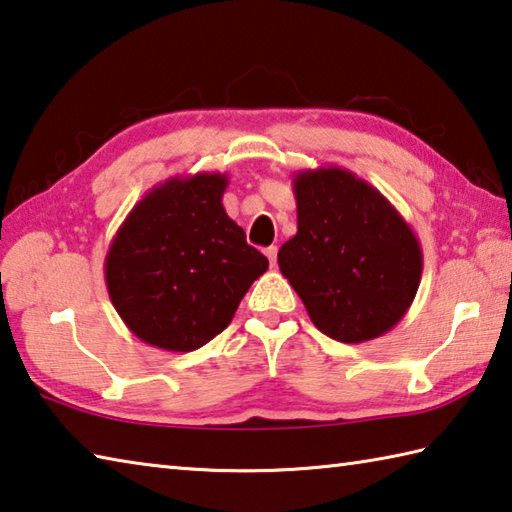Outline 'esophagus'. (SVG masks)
Here are the masks:
<instances>
[{"instance_id": "obj_1", "label": "esophagus", "mask_w": 512, "mask_h": 512, "mask_svg": "<svg viewBox=\"0 0 512 512\" xmlns=\"http://www.w3.org/2000/svg\"><path fill=\"white\" fill-rule=\"evenodd\" d=\"M266 257H268V262H270V266H275V262H277V246H268L266 250Z\"/></svg>"}]
</instances>
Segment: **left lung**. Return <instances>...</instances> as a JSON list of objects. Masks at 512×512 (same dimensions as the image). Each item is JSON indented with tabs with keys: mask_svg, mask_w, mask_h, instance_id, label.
Segmentation results:
<instances>
[{
	"mask_svg": "<svg viewBox=\"0 0 512 512\" xmlns=\"http://www.w3.org/2000/svg\"><path fill=\"white\" fill-rule=\"evenodd\" d=\"M297 235L277 264L324 335L362 344L402 319L422 282V246L397 208L339 166L293 179Z\"/></svg>",
	"mask_w": 512,
	"mask_h": 512,
	"instance_id": "8db88e82",
	"label": "left lung"
}]
</instances>
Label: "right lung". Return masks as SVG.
I'll use <instances>...</instances> for the list:
<instances>
[{
  "instance_id": "obj_1",
  "label": "right lung",
  "mask_w": 512,
  "mask_h": 512,
  "mask_svg": "<svg viewBox=\"0 0 512 512\" xmlns=\"http://www.w3.org/2000/svg\"><path fill=\"white\" fill-rule=\"evenodd\" d=\"M228 177H170L139 199L110 242L106 288L142 342L190 353L230 324L268 259L226 215Z\"/></svg>"
}]
</instances>
